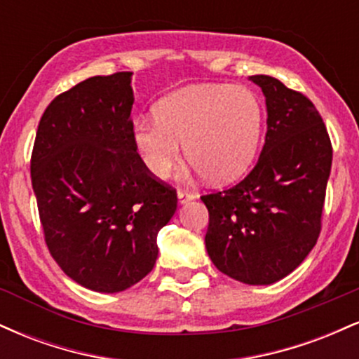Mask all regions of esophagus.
<instances>
[{
  "instance_id": "34e87169",
  "label": "esophagus",
  "mask_w": 359,
  "mask_h": 359,
  "mask_svg": "<svg viewBox=\"0 0 359 359\" xmlns=\"http://www.w3.org/2000/svg\"><path fill=\"white\" fill-rule=\"evenodd\" d=\"M177 199H179L180 204H185V203H189V201L194 199V194L189 192V191H182V189H179V192H177Z\"/></svg>"
}]
</instances>
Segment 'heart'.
<instances>
[{"label":"heart","instance_id":"heart-1","mask_svg":"<svg viewBox=\"0 0 359 359\" xmlns=\"http://www.w3.org/2000/svg\"><path fill=\"white\" fill-rule=\"evenodd\" d=\"M156 116L133 125L135 148L154 175H165L182 154L212 182H231L257 156L263 128L258 97L246 88L189 86L156 104Z\"/></svg>","mask_w":359,"mask_h":359}]
</instances>
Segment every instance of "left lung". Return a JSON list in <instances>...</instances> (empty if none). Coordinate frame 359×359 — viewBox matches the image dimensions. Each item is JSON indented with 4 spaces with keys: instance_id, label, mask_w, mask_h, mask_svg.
<instances>
[{
    "instance_id": "left-lung-1",
    "label": "left lung",
    "mask_w": 359,
    "mask_h": 359,
    "mask_svg": "<svg viewBox=\"0 0 359 359\" xmlns=\"http://www.w3.org/2000/svg\"><path fill=\"white\" fill-rule=\"evenodd\" d=\"M266 102V137L240 184L203 196L205 250L216 269L248 285L292 273L320 233L332 147L316 106L270 76H251Z\"/></svg>"
}]
</instances>
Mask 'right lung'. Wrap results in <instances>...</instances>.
I'll use <instances>...</instances> for the list:
<instances>
[{
    "mask_svg": "<svg viewBox=\"0 0 359 359\" xmlns=\"http://www.w3.org/2000/svg\"><path fill=\"white\" fill-rule=\"evenodd\" d=\"M133 101L131 72L89 77L47 106L32 151L48 251L74 282L104 294L150 273L177 209L175 189L135 148Z\"/></svg>",
    "mask_w": 359,
    "mask_h": 359,
    "instance_id": "right-lung-1",
    "label": "right lung"
}]
</instances>
